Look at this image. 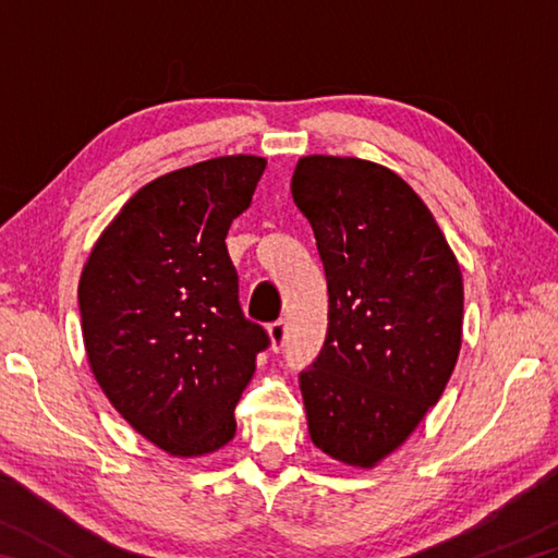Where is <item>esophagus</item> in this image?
<instances>
[{"instance_id":"esophagus-1","label":"esophagus","mask_w":558,"mask_h":558,"mask_svg":"<svg viewBox=\"0 0 558 558\" xmlns=\"http://www.w3.org/2000/svg\"><path fill=\"white\" fill-rule=\"evenodd\" d=\"M268 333H270V342H272V350H282V345H286V338H288V324L282 322H272L268 326Z\"/></svg>"}]
</instances>
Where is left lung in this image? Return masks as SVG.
<instances>
[{"label":"left lung","instance_id":"left-lung-1","mask_svg":"<svg viewBox=\"0 0 558 558\" xmlns=\"http://www.w3.org/2000/svg\"><path fill=\"white\" fill-rule=\"evenodd\" d=\"M328 282V330L300 372L312 441L372 468L441 398L460 352L462 278L422 198L381 165L310 156L292 177Z\"/></svg>","mask_w":558,"mask_h":558}]
</instances>
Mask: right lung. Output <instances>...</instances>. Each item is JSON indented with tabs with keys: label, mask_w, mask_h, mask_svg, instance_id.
I'll return each instance as SVG.
<instances>
[{
	"label": "right lung",
	"mask_w": 558,
	"mask_h": 558,
	"mask_svg": "<svg viewBox=\"0 0 558 558\" xmlns=\"http://www.w3.org/2000/svg\"><path fill=\"white\" fill-rule=\"evenodd\" d=\"M264 158L177 170L126 201L78 282L90 369L114 410L174 456L210 453L270 345L240 304L225 236L248 208Z\"/></svg>",
	"instance_id": "1"
}]
</instances>
